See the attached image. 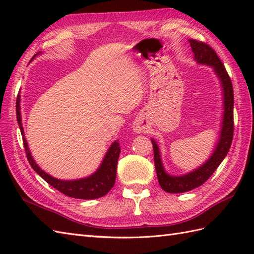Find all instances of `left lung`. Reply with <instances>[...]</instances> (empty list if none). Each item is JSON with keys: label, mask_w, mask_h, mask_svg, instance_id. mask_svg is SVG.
Returning <instances> with one entry per match:
<instances>
[{"label": "left lung", "mask_w": 254, "mask_h": 254, "mask_svg": "<svg viewBox=\"0 0 254 254\" xmlns=\"http://www.w3.org/2000/svg\"><path fill=\"white\" fill-rule=\"evenodd\" d=\"M189 41H190L194 58H195L197 63L207 64V65L213 66L215 73L218 75L220 82H222L225 100L223 128L222 132H220V138L217 144V147L215 149L214 154L210 156V158L196 170L181 177H172L166 174L163 164H161L157 144H156L154 139H152L154 148L155 168L156 174H157L158 182L161 189L168 193L187 192L203 185L214 174V171L217 169V167L224 160L225 156L227 155L230 148L234 137V89L233 84H231V79L227 71H226V67L212 47L205 44L203 41L194 39Z\"/></svg>", "instance_id": "1"}]
</instances>
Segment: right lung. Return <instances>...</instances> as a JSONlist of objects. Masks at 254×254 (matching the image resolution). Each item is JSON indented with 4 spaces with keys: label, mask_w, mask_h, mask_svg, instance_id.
<instances>
[{
    "label": "right lung",
    "mask_w": 254,
    "mask_h": 254,
    "mask_svg": "<svg viewBox=\"0 0 254 254\" xmlns=\"http://www.w3.org/2000/svg\"><path fill=\"white\" fill-rule=\"evenodd\" d=\"M16 118H17V122L20 128V133L23 135V144L25 147V152L27 159H28L30 166L32 167L38 175H39L42 179L49 183L58 191L65 194V195L74 198H82V199H91V198H98L106 195L109 192L112 187L115 186L116 182V176H117V164L118 158L120 155V144L118 141L112 143L110 148L105 156V159L100 165L99 169L97 170L94 175H91L88 178L79 180H72V181H64L59 180L56 178L51 177L50 175L46 174L44 170H41L38 165L32 159L28 145H27L26 138L24 136V128L21 127V118H20V108H19V96H17V100H16Z\"/></svg>",
    "instance_id": "add662e5"
}]
</instances>
